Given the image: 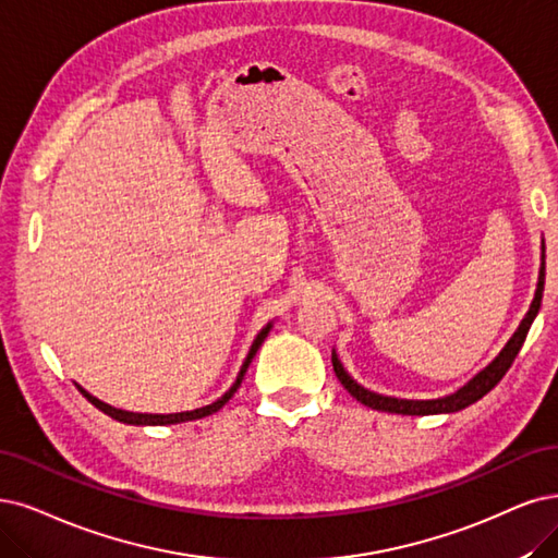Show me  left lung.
<instances>
[{
	"mask_svg": "<svg viewBox=\"0 0 558 558\" xmlns=\"http://www.w3.org/2000/svg\"><path fill=\"white\" fill-rule=\"evenodd\" d=\"M543 253H545V245H543ZM543 290H545V255H543V266H541V278H538V290H535V296H533V303L529 307L526 317L522 319L520 328L514 331V336L508 340V344L501 349V354L494 359L483 373H478L476 377H473L466 386H462L460 390H456L452 396H446V398H439V400H398V398H386V396H377L373 393V390H367L363 386H359L352 377H349L344 373L342 363L338 361L336 352L331 356L333 361V369L336 375L340 379V384L352 393L361 404L365 407H373V409H379V411H390V414H404V416H427V414H452V411H460L473 402H478L483 396H487L489 390L497 386L504 375L510 369L514 356L520 354V349L526 340V333L529 328L535 319V315H538L541 311V301H543Z\"/></svg>",
	"mask_w": 558,
	"mask_h": 558,
	"instance_id": "8db88e82",
	"label": "left lung"
}]
</instances>
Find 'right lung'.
<instances>
[{"mask_svg": "<svg viewBox=\"0 0 558 558\" xmlns=\"http://www.w3.org/2000/svg\"><path fill=\"white\" fill-rule=\"evenodd\" d=\"M268 331H271V324H266V326L262 328V331H259V336L255 338V342H253V347H251V352H247V356H245V361H243V365H241V373H239L234 386H232L230 390H227V393H225L220 400H216L214 404H206V407L195 409V411H181V414H133V411H121V409H114V407H110V404H106V402L96 400L94 396L87 393V390H82V388H80V390H82V396H85L96 409L102 411V414H108V416H112L114 421L129 423V425H170V423H183V421H195V418L211 416V414H216V411H218L225 402H230V398L236 393V388L241 386V379H243V375H245L247 365H251L253 356L257 354V349L262 347V342H264V338L268 336Z\"/></svg>", "mask_w": 558, "mask_h": 558, "instance_id": "obj_1", "label": "right lung"}]
</instances>
